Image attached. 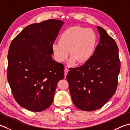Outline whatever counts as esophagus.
<instances>
[{"mask_svg":"<svg viewBox=\"0 0 130 130\" xmlns=\"http://www.w3.org/2000/svg\"><path fill=\"white\" fill-rule=\"evenodd\" d=\"M68 72H69V70H68L67 68H65V70H64V74H65V77H66V76H67V75L68 74Z\"/></svg>","mask_w":130,"mask_h":130,"instance_id":"1","label":"esophagus"}]
</instances>
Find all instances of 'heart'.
<instances>
[{"label": "heart", "instance_id": "1", "mask_svg": "<svg viewBox=\"0 0 130 130\" xmlns=\"http://www.w3.org/2000/svg\"><path fill=\"white\" fill-rule=\"evenodd\" d=\"M58 42L52 45L53 55L58 62H63L67 60L69 52L70 63L74 64L77 61L79 63H85L93 55L96 36L93 30L74 26L63 30Z\"/></svg>", "mask_w": 130, "mask_h": 130}]
</instances>
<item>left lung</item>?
I'll return each mask as SVG.
<instances>
[{
	"label": "left lung",
	"mask_w": 130,
	"mask_h": 130,
	"mask_svg": "<svg viewBox=\"0 0 130 130\" xmlns=\"http://www.w3.org/2000/svg\"><path fill=\"white\" fill-rule=\"evenodd\" d=\"M96 28L100 42L92 57L81 67L70 68L67 75L73 103L87 111L102 107L115 94L121 69L116 42L103 28Z\"/></svg>",
	"instance_id": "left-lung-1"
}]
</instances>
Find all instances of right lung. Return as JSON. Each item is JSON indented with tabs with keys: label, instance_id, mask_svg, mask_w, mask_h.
<instances>
[{
	"label": "right lung",
	"instance_id": "add662e5",
	"mask_svg": "<svg viewBox=\"0 0 130 130\" xmlns=\"http://www.w3.org/2000/svg\"><path fill=\"white\" fill-rule=\"evenodd\" d=\"M63 24L49 19L29 25L9 46L8 84L18 104L31 111H41L52 105L58 82L64 78V66L51 56Z\"/></svg>",
	"mask_w": 130,
	"mask_h": 130
}]
</instances>
